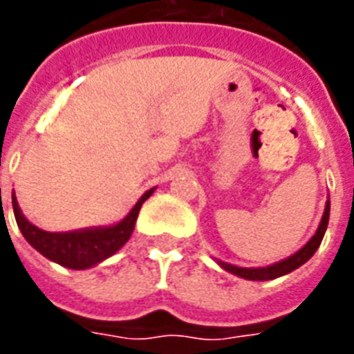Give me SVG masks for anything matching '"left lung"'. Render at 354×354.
I'll use <instances>...</instances> for the list:
<instances>
[{
  "mask_svg": "<svg viewBox=\"0 0 354 354\" xmlns=\"http://www.w3.org/2000/svg\"><path fill=\"white\" fill-rule=\"evenodd\" d=\"M328 215H330V202L327 201L325 213H323V219H321V225L319 228H317V232L314 234V237L304 245L303 249L297 250L295 254L290 256V258H286V260L279 261V263H273V266H269V267H258V269L236 267V266H230V263H225V261H219V266L223 267V269H226L228 273L237 274V277H241V279H247V280H273L282 277V274L291 273V271H295L297 267H301L303 263H306V261L314 256V252L317 250L321 241H323L325 230H327Z\"/></svg>",
  "mask_w": 354,
  "mask_h": 354,
  "instance_id": "left-lung-1",
  "label": "left lung"
}]
</instances>
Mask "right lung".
<instances>
[{
    "label": "right lung",
    "mask_w": 354,
    "mask_h": 354,
    "mask_svg": "<svg viewBox=\"0 0 354 354\" xmlns=\"http://www.w3.org/2000/svg\"><path fill=\"white\" fill-rule=\"evenodd\" d=\"M152 193L153 189L147 191L135 204L133 209L126 215V219L120 221L118 225L77 232L40 230L21 215L15 195H12V207H15L16 225L33 249L39 250L48 260L57 261L59 266L68 267V269H87L115 254L124 243L128 241L135 228V221H137L142 202Z\"/></svg>",
    "instance_id": "obj_1"
}]
</instances>
